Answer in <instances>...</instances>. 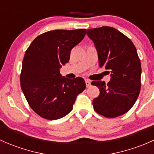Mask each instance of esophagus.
Segmentation results:
<instances>
[{
  "instance_id": "obj_1",
  "label": "esophagus",
  "mask_w": 154,
  "mask_h": 154,
  "mask_svg": "<svg viewBox=\"0 0 154 154\" xmlns=\"http://www.w3.org/2000/svg\"><path fill=\"white\" fill-rule=\"evenodd\" d=\"M86 87H89L91 86V81L89 80H86Z\"/></svg>"
}]
</instances>
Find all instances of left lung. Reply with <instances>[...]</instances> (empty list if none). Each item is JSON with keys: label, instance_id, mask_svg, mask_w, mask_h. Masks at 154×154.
I'll return each mask as SVG.
<instances>
[{"label": "left lung", "instance_id": "1", "mask_svg": "<svg viewBox=\"0 0 154 154\" xmlns=\"http://www.w3.org/2000/svg\"><path fill=\"white\" fill-rule=\"evenodd\" d=\"M97 53L99 66L110 72V81H92L100 94L93 100L94 109L107 118H116L128 112L139 97L142 68L136 48L131 40L111 27L88 29Z\"/></svg>", "mask_w": 154, "mask_h": 154}]
</instances>
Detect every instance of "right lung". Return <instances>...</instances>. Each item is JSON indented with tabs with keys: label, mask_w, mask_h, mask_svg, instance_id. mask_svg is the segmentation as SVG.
<instances>
[{
	"label": "right lung",
	"mask_w": 154,
	"mask_h": 154,
	"mask_svg": "<svg viewBox=\"0 0 154 154\" xmlns=\"http://www.w3.org/2000/svg\"><path fill=\"white\" fill-rule=\"evenodd\" d=\"M86 30L48 31L37 36L25 52L20 77L21 89L29 106L44 119L57 120L68 115L77 95L86 88L82 77L68 79L60 73Z\"/></svg>",
	"instance_id": "1"
}]
</instances>
